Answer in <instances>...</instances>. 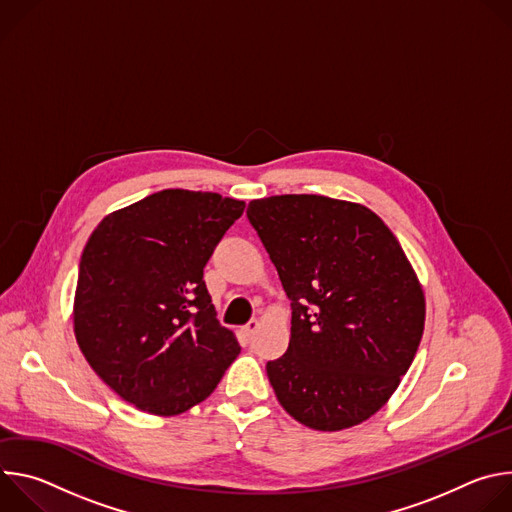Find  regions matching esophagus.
Wrapping results in <instances>:
<instances>
[{
	"instance_id": "1",
	"label": "esophagus",
	"mask_w": 512,
	"mask_h": 512,
	"mask_svg": "<svg viewBox=\"0 0 512 512\" xmlns=\"http://www.w3.org/2000/svg\"><path fill=\"white\" fill-rule=\"evenodd\" d=\"M257 330H259V320H251L247 326H243V330H241V332H243L247 338H251Z\"/></svg>"
}]
</instances>
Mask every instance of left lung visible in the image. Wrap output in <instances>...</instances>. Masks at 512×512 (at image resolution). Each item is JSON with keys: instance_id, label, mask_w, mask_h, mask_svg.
Here are the masks:
<instances>
[{"instance_id": "obj_1", "label": "left lung", "mask_w": 512, "mask_h": 512, "mask_svg": "<svg viewBox=\"0 0 512 512\" xmlns=\"http://www.w3.org/2000/svg\"><path fill=\"white\" fill-rule=\"evenodd\" d=\"M249 223L291 300L285 354L267 362L281 407L318 431L367 421L409 371L423 287L371 208L318 194L251 200Z\"/></svg>"}]
</instances>
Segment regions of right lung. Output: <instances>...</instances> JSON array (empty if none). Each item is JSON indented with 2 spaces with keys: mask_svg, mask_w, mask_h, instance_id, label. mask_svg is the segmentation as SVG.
<instances>
[{
  "mask_svg": "<svg viewBox=\"0 0 512 512\" xmlns=\"http://www.w3.org/2000/svg\"><path fill=\"white\" fill-rule=\"evenodd\" d=\"M243 210V200L170 188L107 214L89 237L75 336L91 369L139 411H188L241 352L202 275Z\"/></svg>",
  "mask_w": 512,
  "mask_h": 512,
  "instance_id": "right-lung-1",
  "label": "right lung"
}]
</instances>
